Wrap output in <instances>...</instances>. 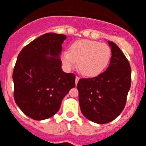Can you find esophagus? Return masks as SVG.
<instances>
[{"mask_svg": "<svg viewBox=\"0 0 146 146\" xmlns=\"http://www.w3.org/2000/svg\"><path fill=\"white\" fill-rule=\"evenodd\" d=\"M79 79H80V78H79L78 76H76L75 77V84H78V81H79Z\"/></svg>", "mask_w": 146, "mask_h": 146, "instance_id": "34e87169", "label": "esophagus"}]
</instances>
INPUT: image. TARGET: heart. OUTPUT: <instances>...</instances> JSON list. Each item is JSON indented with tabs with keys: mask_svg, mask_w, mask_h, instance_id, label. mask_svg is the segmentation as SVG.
<instances>
[{
	"mask_svg": "<svg viewBox=\"0 0 146 146\" xmlns=\"http://www.w3.org/2000/svg\"><path fill=\"white\" fill-rule=\"evenodd\" d=\"M111 55V49L107 44L83 39L72 44L69 50L63 51L62 59L68 69L74 68L78 62L81 74L94 77L100 74L107 67Z\"/></svg>",
	"mask_w": 146,
	"mask_h": 146,
	"instance_id": "obj_1",
	"label": "heart"
}]
</instances>
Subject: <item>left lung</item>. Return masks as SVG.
Returning a JSON list of instances; mask_svg holds the SVG:
<instances>
[{
  "instance_id": "left-lung-1",
  "label": "left lung",
  "mask_w": 146,
  "mask_h": 146,
  "mask_svg": "<svg viewBox=\"0 0 146 146\" xmlns=\"http://www.w3.org/2000/svg\"><path fill=\"white\" fill-rule=\"evenodd\" d=\"M111 48L109 67L91 78H81L77 84L81 113L91 121L104 124L121 113L131 86V67L120 48L108 41Z\"/></svg>"
}]
</instances>
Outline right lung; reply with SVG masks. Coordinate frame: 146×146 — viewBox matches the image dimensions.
Returning <instances> with one entry per match:
<instances>
[{"label":"right lung","instance_id":"obj_1","mask_svg":"<svg viewBox=\"0 0 146 146\" xmlns=\"http://www.w3.org/2000/svg\"><path fill=\"white\" fill-rule=\"evenodd\" d=\"M66 36L48 33L20 51L13 72V96L18 107L35 120L50 118L75 86V75L62 69L59 55Z\"/></svg>","mask_w":146,"mask_h":146}]
</instances>
